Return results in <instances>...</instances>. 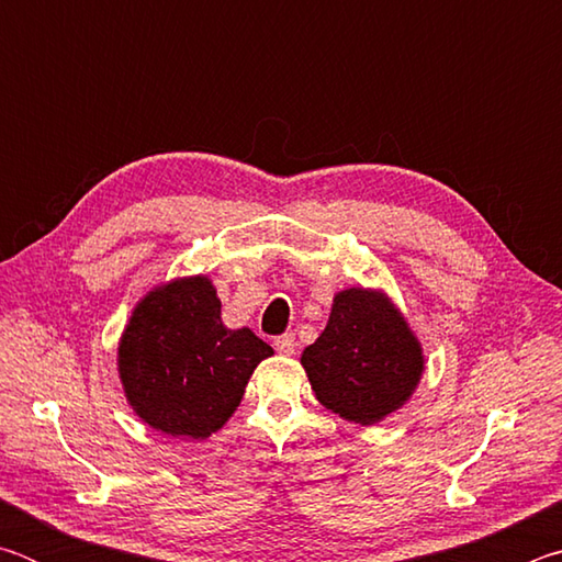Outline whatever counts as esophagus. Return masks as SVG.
Returning <instances> with one entry per match:
<instances>
[{"mask_svg": "<svg viewBox=\"0 0 562 562\" xmlns=\"http://www.w3.org/2000/svg\"><path fill=\"white\" fill-rule=\"evenodd\" d=\"M274 349L280 351V355H284V357H292L294 351H297V341H294V335H280L278 339H274Z\"/></svg>", "mask_w": 562, "mask_h": 562, "instance_id": "obj_1", "label": "esophagus"}]
</instances>
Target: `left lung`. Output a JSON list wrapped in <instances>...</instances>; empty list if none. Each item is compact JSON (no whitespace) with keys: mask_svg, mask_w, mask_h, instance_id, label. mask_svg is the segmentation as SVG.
<instances>
[{"mask_svg":"<svg viewBox=\"0 0 562 562\" xmlns=\"http://www.w3.org/2000/svg\"><path fill=\"white\" fill-rule=\"evenodd\" d=\"M302 367L322 406L361 426L402 408L424 372L422 345L384 292L335 294L329 322Z\"/></svg>","mask_w":562,"mask_h":562,"instance_id":"1","label":"left lung"}]
</instances>
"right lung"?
Returning <instances> with one entry per match:
<instances>
[{
  "label": "right lung",
  "instance_id": "1",
  "mask_svg": "<svg viewBox=\"0 0 562 562\" xmlns=\"http://www.w3.org/2000/svg\"><path fill=\"white\" fill-rule=\"evenodd\" d=\"M272 347L227 329L205 274L150 290L119 341V376L133 412L168 436L207 439L240 406L247 379Z\"/></svg>",
  "mask_w": 562,
  "mask_h": 562
}]
</instances>
